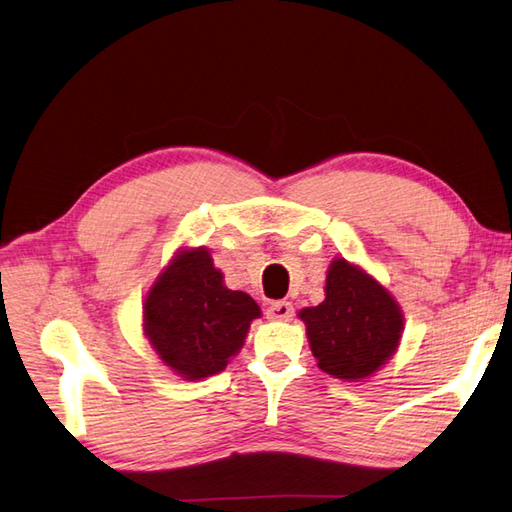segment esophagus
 Listing matches in <instances>:
<instances>
[{
	"label": "esophagus",
	"instance_id": "1",
	"mask_svg": "<svg viewBox=\"0 0 512 512\" xmlns=\"http://www.w3.org/2000/svg\"><path fill=\"white\" fill-rule=\"evenodd\" d=\"M295 308L290 302H275L266 308V317L273 319V322H288L293 317Z\"/></svg>",
	"mask_w": 512,
	"mask_h": 512
}]
</instances>
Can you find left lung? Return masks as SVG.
Instances as JSON below:
<instances>
[{
	"instance_id": "8db88e82",
	"label": "left lung",
	"mask_w": 512,
	"mask_h": 512,
	"mask_svg": "<svg viewBox=\"0 0 512 512\" xmlns=\"http://www.w3.org/2000/svg\"><path fill=\"white\" fill-rule=\"evenodd\" d=\"M299 317L317 366L348 382L382 368L404 330V315L388 290L346 259L330 264L324 302L304 308Z\"/></svg>"
}]
</instances>
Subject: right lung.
Instances as JSON below:
<instances>
[{
    "label": "right lung",
    "instance_id": "add662e5",
    "mask_svg": "<svg viewBox=\"0 0 512 512\" xmlns=\"http://www.w3.org/2000/svg\"><path fill=\"white\" fill-rule=\"evenodd\" d=\"M259 315L255 299L226 288L222 270L199 246L179 250L148 290L144 335L168 368L195 382L226 368Z\"/></svg>",
    "mask_w": 512,
    "mask_h": 512
}]
</instances>
